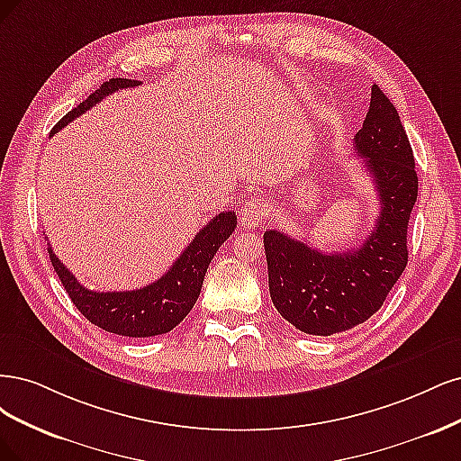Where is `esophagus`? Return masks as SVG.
I'll return each instance as SVG.
<instances>
[{
	"label": "esophagus",
	"mask_w": 461,
	"mask_h": 461,
	"mask_svg": "<svg viewBox=\"0 0 461 461\" xmlns=\"http://www.w3.org/2000/svg\"><path fill=\"white\" fill-rule=\"evenodd\" d=\"M266 201L252 197L245 203L243 209L240 211V221L243 228H252V226H260L262 220L266 218Z\"/></svg>",
	"instance_id": "obj_1"
}]
</instances>
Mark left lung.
I'll return each mask as SVG.
<instances>
[{"instance_id": "left-lung-1", "label": "left lung", "mask_w": 461, "mask_h": 461, "mask_svg": "<svg viewBox=\"0 0 461 461\" xmlns=\"http://www.w3.org/2000/svg\"><path fill=\"white\" fill-rule=\"evenodd\" d=\"M354 151L374 177L381 212L362 245L320 252L293 237L264 233L270 296L277 312L308 335H333L364 323L383 306L408 264V221L418 201L411 145L396 107L371 87Z\"/></svg>"}]
</instances>
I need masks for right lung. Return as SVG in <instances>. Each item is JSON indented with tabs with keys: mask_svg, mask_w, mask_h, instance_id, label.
<instances>
[{
	"mask_svg": "<svg viewBox=\"0 0 461 461\" xmlns=\"http://www.w3.org/2000/svg\"><path fill=\"white\" fill-rule=\"evenodd\" d=\"M133 86H140V82L128 78H111L109 82L101 84L99 90H95L78 107H74L55 124L51 136L72 122L74 118H78L97 105L103 97ZM235 226V212L228 211L216 214L195 235V240L185 247L180 258H176L172 268L165 276L136 291H90L78 284V279L55 257L51 247H48V250L53 270L61 279L72 304L82 312L84 318L109 333L141 339L172 331L189 314V310L199 299L206 268H209L220 245L233 233Z\"/></svg>",
	"mask_w": 461,
	"mask_h": 461,
	"instance_id": "obj_1",
	"label": "right lung"
}]
</instances>
